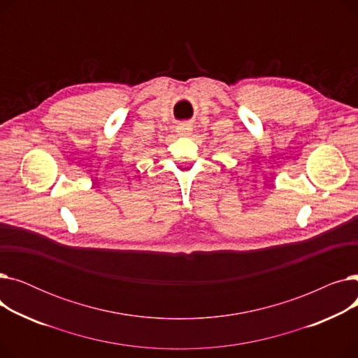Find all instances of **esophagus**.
Instances as JSON below:
<instances>
[{
	"mask_svg": "<svg viewBox=\"0 0 358 358\" xmlns=\"http://www.w3.org/2000/svg\"><path fill=\"white\" fill-rule=\"evenodd\" d=\"M192 131V124L190 123H182L180 127H178V134L180 135H189Z\"/></svg>",
	"mask_w": 358,
	"mask_h": 358,
	"instance_id": "esophagus-1",
	"label": "esophagus"
}]
</instances>
